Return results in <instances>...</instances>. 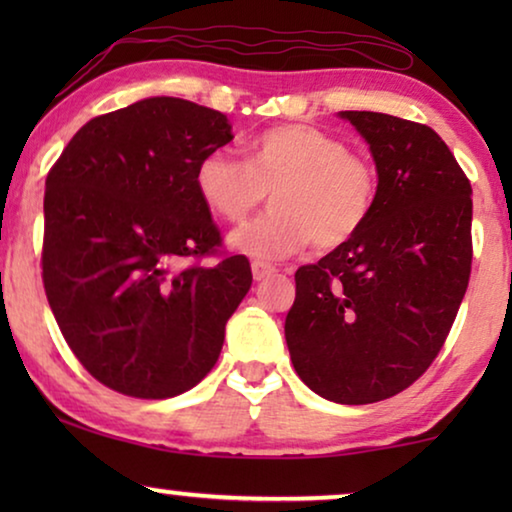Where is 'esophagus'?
Segmentation results:
<instances>
[{"instance_id":"34e87169","label":"esophagus","mask_w":512,"mask_h":512,"mask_svg":"<svg viewBox=\"0 0 512 512\" xmlns=\"http://www.w3.org/2000/svg\"><path fill=\"white\" fill-rule=\"evenodd\" d=\"M251 272H254L256 282H263V279H268L270 275H275L277 268H275V265H272V263L254 261V263H251Z\"/></svg>"}]
</instances>
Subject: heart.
<instances>
[{
    "label": "heart",
    "instance_id": "1",
    "mask_svg": "<svg viewBox=\"0 0 512 512\" xmlns=\"http://www.w3.org/2000/svg\"><path fill=\"white\" fill-rule=\"evenodd\" d=\"M195 188L202 205L228 223L247 219L270 193L275 209L230 235L240 254L270 261L310 242L328 251L354 240L375 209L380 174L331 132L284 123L251 139L244 160L209 151L195 170Z\"/></svg>",
    "mask_w": 512,
    "mask_h": 512
}]
</instances>
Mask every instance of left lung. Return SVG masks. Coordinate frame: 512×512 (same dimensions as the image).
Masks as SVG:
<instances>
[{
	"instance_id": "8db88e82",
	"label": "left lung",
	"mask_w": 512,
	"mask_h": 512,
	"mask_svg": "<svg viewBox=\"0 0 512 512\" xmlns=\"http://www.w3.org/2000/svg\"><path fill=\"white\" fill-rule=\"evenodd\" d=\"M380 174L359 235L296 270L286 345L300 380L342 405L408 389L431 366L464 300L473 261L471 181L429 125L342 111Z\"/></svg>"
}]
</instances>
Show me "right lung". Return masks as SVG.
<instances>
[{"instance_id":"obj_1","label":"right lung","mask_w":512,"mask_h":512,"mask_svg":"<svg viewBox=\"0 0 512 512\" xmlns=\"http://www.w3.org/2000/svg\"><path fill=\"white\" fill-rule=\"evenodd\" d=\"M230 139L221 111L149 97L88 121L48 172V305L81 366L118 394L193 389L247 296L251 265L221 251L195 188L200 160Z\"/></svg>"}]
</instances>
